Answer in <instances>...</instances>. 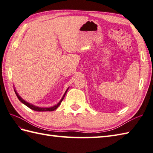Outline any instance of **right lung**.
Returning <instances> with one entry per match:
<instances>
[{"instance_id": "add662e5", "label": "right lung", "mask_w": 153, "mask_h": 153, "mask_svg": "<svg viewBox=\"0 0 153 153\" xmlns=\"http://www.w3.org/2000/svg\"><path fill=\"white\" fill-rule=\"evenodd\" d=\"M67 91H68V89L66 90V91L65 92L64 96L62 97V99L60 100V101L59 102H58L56 105H55V106H53V107H51V108H39V107H37V106H34V105H31V104L27 102L26 101H25V100H24V99H22L21 98V97L19 96L18 94L17 93H16V91L15 90H14V91H15L16 95V96H17L18 99H19V100H20V101H21L22 103H24L25 105H26L27 107H29V108L32 109V110H35V111L42 112V111H53V110H56V109L58 108V106L60 105V104H61L62 101V100H63L64 98L65 95H66Z\"/></svg>"}]
</instances>
